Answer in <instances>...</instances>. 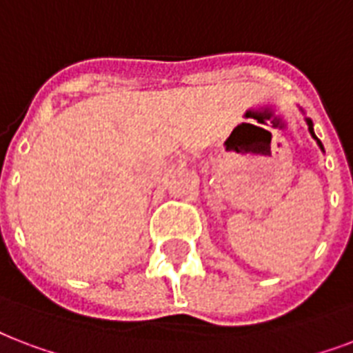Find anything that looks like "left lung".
<instances>
[{
    "label": "left lung",
    "mask_w": 353,
    "mask_h": 353,
    "mask_svg": "<svg viewBox=\"0 0 353 353\" xmlns=\"http://www.w3.org/2000/svg\"><path fill=\"white\" fill-rule=\"evenodd\" d=\"M300 111H302V109H300ZM302 112H303V111H302ZM305 122H307V129H309V133H311V137H313L314 141H316V144H319V148H320V150H322V152H324V146H322V142H320L319 139H316V134H314L313 122H311V118H307V117H305Z\"/></svg>",
    "instance_id": "left-lung-1"
}]
</instances>
